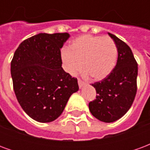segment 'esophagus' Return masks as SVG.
<instances>
[{
  "label": "esophagus",
  "instance_id": "obj_1",
  "mask_svg": "<svg viewBox=\"0 0 150 150\" xmlns=\"http://www.w3.org/2000/svg\"><path fill=\"white\" fill-rule=\"evenodd\" d=\"M78 83H79V87L80 88H82L83 87V85L85 84L84 82H83L82 80H80V79H78Z\"/></svg>",
  "mask_w": 150,
  "mask_h": 150
}]
</instances>
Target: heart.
Wrapping results in <instances>:
<instances>
[{
    "mask_svg": "<svg viewBox=\"0 0 150 150\" xmlns=\"http://www.w3.org/2000/svg\"><path fill=\"white\" fill-rule=\"evenodd\" d=\"M118 50L109 37L85 34L75 38L69 50L61 54L65 71L75 76L83 67L86 76L100 81L110 75L115 68Z\"/></svg>",
    "mask_w": 150,
    "mask_h": 150,
    "instance_id": "1",
    "label": "heart"
}]
</instances>
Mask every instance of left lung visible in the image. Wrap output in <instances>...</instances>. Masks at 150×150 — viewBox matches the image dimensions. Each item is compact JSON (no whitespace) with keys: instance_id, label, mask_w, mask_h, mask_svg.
<instances>
[{"instance_id":"left-lung-1","label":"left lung","mask_w":150,"mask_h":150,"mask_svg":"<svg viewBox=\"0 0 150 150\" xmlns=\"http://www.w3.org/2000/svg\"><path fill=\"white\" fill-rule=\"evenodd\" d=\"M108 35L118 50L116 65L108 77L92 84L97 96L88 105L91 114L105 123L119 120L131 108L137 93L138 71L130 47L114 34Z\"/></svg>"}]
</instances>
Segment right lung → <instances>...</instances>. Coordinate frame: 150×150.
<instances>
[{
	"label": "right lung",
	"mask_w": 150,
	"mask_h": 150,
	"mask_svg": "<svg viewBox=\"0 0 150 150\" xmlns=\"http://www.w3.org/2000/svg\"><path fill=\"white\" fill-rule=\"evenodd\" d=\"M67 33L38 34L23 41L11 62L16 97L22 109L36 121H54L69 98L79 90L77 79L62 69L60 50Z\"/></svg>",
	"instance_id": "add662e5"
}]
</instances>
